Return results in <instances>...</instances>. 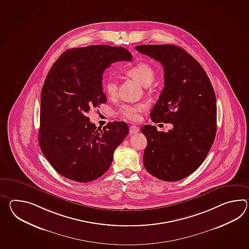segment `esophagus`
<instances>
[{"instance_id":"1","label":"esophagus","mask_w":249,"mask_h":249,"mask_svg":"<svg viewBox=\"0 0 249 249\" xmlns=\"http://www.w3.org/2000/svg\"><path fill=\"white\" fill-rule=\"evenodd\" d=\"M139 132V127L137 126H130L129 127V135H135L137 133Z\"/></svg>"}]
</instances>
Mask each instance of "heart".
Masks as SVG:
<instances>
[{"label":"heart","mask_w":249,"mask_h":249,"mask_svg":"<svg viewBox=\"0 0 249 249\" xmlns=\"http://www.w3.org/2000/svg\"><path fill=\"white\" fill-rule=\"evenodd\" d=\"M125 71L129 76L136 78L138 82L144 87L152 83L155 76V69L146 62H138L134 65L127 67ZM103 89L109 97H114L117 94L116 80L113 77H107L104 80ZM144 104H127L122 105L116 111L118 116L130 122H137L141 118V112L145 109Z\"/></svg>","instance_id":"heart-1"}]
</instances>
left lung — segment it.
<instances>
[{"instance_id":"left-lung-1","label":"left lung","mask_w":249,"mask_h":249,"mask_svg":"<svg viewBox=\"0 0 249 249\" xmlns=\"http://www.w3.org/2000/svg\"><path fill=\"white\" fill-rule=\"evenodd\" d=\"M136 50L159 61L164 89L151 111L155 123H172L168 132L144 125L147 139L144 166L164 181L188 177L203 163L216 135L215 93L198 61L173 44L137 45Z\"/></svg>"}]
</instances>
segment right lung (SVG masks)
Here are the masks:
<instances>
[{"label":"right lung","mask_w":249,"mask_h":249,"mask_svg":"<svg viewBox=\"0 0 249 249\" xmlns=\"http://www.w3.org/2000/svg\"><path fill=\"white\" fill-rule=\"evenodd\" d=\"M123 47L89 45L67 50L53 63L41 92L39 145L63 177L90 182L108 171L114 151L128 134L124 122L96 128L87 117L107 102L103 73L116 61H131Z\"/></svg>","instance_id":"1"}]
</instances>
